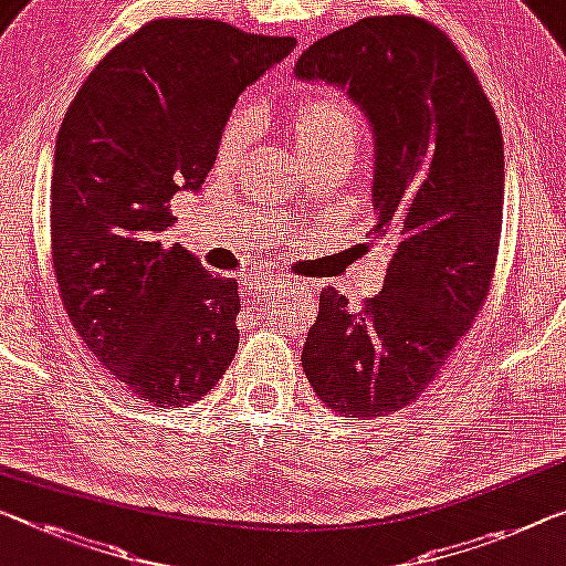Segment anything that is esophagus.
Instances as JSON below:
<instances>
[{
	"mask_svg": "<svg viewBox=\"0 0 566 566\" xmlns=\"http://www.w3.org/2000/svg\"><path fill=\"white\" fill-rule=\"evenodd\" d=\"M292 282L284 280V276H274V274H256V276H247L241 284V292L249 294V297H264L269 292L284 290Z\"/></svg>",
	"mask_w": 566,
	"mask_h": 566,
	"instance_id": "34e87169",
	"label": "esophagus"
}]
</instances>
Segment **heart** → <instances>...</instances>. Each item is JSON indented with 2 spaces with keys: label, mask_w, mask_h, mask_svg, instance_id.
<instances>
[{
  "label": "heart",
  "mask_w": 566,
  "mask_h": 566,
  "mask_svg": "<svg viewBox=\"0 0 566 566\" xmlns=\"http://www.w3.org/2000/svg\"><path fill=\"white\" fill-rule=\"evenodd\" d=\"M345 134H350V137L358 134V114L345 96L325 91V94L300 101L297 108H294L292 137L297 142L300 151H307L310 147H315L325 139L345 137ZM247 116H233V119L226 124L221 145H218V155H221L223 163H231V159L241 157L243 147H247Z\"/></svg>",
  "instance_id": "b5f03b06"
}]
</instances>
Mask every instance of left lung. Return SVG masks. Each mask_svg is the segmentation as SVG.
<instances>
[{
    "instance_id": "obj_1",
    "label": "left lung",
    "mask_w": 566,
    "mask_h": 566,
    "mask_svg": "<svg viewBox=\"0 0 566 566\" xmlns=\"http://www.w3.org/2000/svg\"><path fill=\"white\" fill-rule=\"evenodd\" d=\"M294 73L345 88L374 129L376 226L394 249L358 312L327 286L302 348L325 407L374 419L417 401L488 300L503 223V134L454 42L411 14L312 42Z\"/></svg>"
}]
</instances>
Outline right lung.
Wrapping results in <instances>:
<instances>
[{"label": "right lung", "mask_w": 566, "mask_h": 566, "mask_svg": "<svg viewBox=\"0 0 566 566\" xmlns=\"http://www.w3.org/2000/svg\"><path fill=\"white\" fill-rule=\"evenodd\" d=\"M294 38L155 20L91 71L55 139L50 249L63 307L114 378L157 409L213 389L239 350V282L165 247L177 190H200L249 83Z\"/></svg>", "instance_id": "1"}]
</instances>
